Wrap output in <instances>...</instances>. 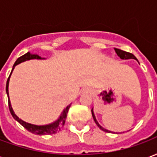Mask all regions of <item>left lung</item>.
I'll return each mask as SVG.
<instances>
[{"mask_svg":"<svg viewBox=\"0 0 157 157\" xmlns=\"http://www.w3.org/2000/svg\"><path fill=\"white\" fill-rule=\"evenodd\" d=\"M114 50H115L116 54L118 55V57H119L120 59H135V60H137V61H138V59H136V57H135V55H133V54H131V53L124 51V50H121V49H118V48H114ZM92 117H93V119H94V121H95L96 123V124L98 126L100 129H102V131H104V132H108V133H110V132H111V131H109V130H108V129L104 128L102 126H101V125L99 124V123L98 122V120H97V118H96L95 117L94 112H93V109H92Z\"/></svg>","mask_w":157,"mask_h":157,"instance_id":"1","label":"left lung"}]
</instances>
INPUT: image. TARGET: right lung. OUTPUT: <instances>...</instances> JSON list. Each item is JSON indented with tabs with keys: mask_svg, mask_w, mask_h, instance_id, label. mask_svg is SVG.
<instances>
[{
	"mask_svg": "<svg viewBox=\"0 0 157 157\" xmlns=\"http://www.w3.org/2000/svg\"><path fill=\"white\" fill-rule=\"evenodd\" d=\"M30 59H45V58H42L41 56H39L38 54H31L30 52H28L26 53L25 55H23L21 57H19L16 62L14 63V65L12 66V70L11 74L9 75L8 79H7V82H6V94H7V98H8V106L9 109H10V112H11V114L12 115V117L14 118L15 120L18 122L20 124H22L26 129H28L29 132H31L34 135H52V134H55L58 131H59L61 128L64 126L65 123V118L67 117V113L69 111V109L71 107V104H69L66 108H65L62 113H60V115L59 117L55 121H54L53 123H50V124H48L44 125H36V124H29V123H27V122L23 121L21 118H19L16 115V113L13 111L12 109V104H11V101H10V98H9V92H8V86H9V81H10V77H11V75H12L13 70L15 68L16 65H17L20 63H22V62L27 61V60H30Z\"/></svg>",
	"mask_w": 157,
	"mask_h": 157,
	"instance_id": "right-lung-1",
	"label": "right lung"
}]
</instances>
